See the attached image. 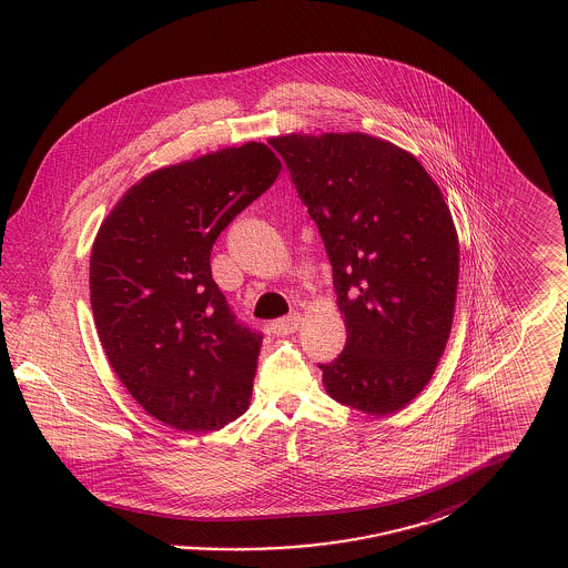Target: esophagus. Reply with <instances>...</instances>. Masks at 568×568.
Wrapping results in <instances>:
<instances>
[{
    "instance_id": "esophagus-1",
    "label": "esophagus",
    "mask_w": 568,
    "mask_h": 568,
    "mask_svg": "<svg viewBox=\"0 0 568 568\" xmlns=\"http://www.w3.org/2000/svg\"><path fill=\"white\" fill-rule=\"evenodd\" d=\"M300 322H302V317H300L297 313H294V315H290V317H283V320L272 322L271 332L274 336H287V334L296 332L297 327H300Z\"/></svg>"
}]
</instances>
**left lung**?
<instances>
[{
	"label": "left lung",
	"instance_id": "left-lung-1",
	"mask_svg": "<svg viewBox=\"0 0 568 568\" xmlns=\"http://www.w3.org/2000/svg\"><path fill=\"white\" fill-rule=\"evenodd\" d=\"M317 223L347 325L343 353L320 364L341 405L389 415L433 378L458 292L452 213L410 153L366 134L272 138Z\"/></svg>",
	"mask_w": 568,
	"mask_h": 568
}]
</instances>
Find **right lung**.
<instances>
[{
	"mask_svg": "<svg viewBox=\"0 0 568 568\" xmlns=\"http://www.w3.org/2000/svg\"><path fill=\"white\" fill-rule=\"evenodd\" d=\"M278 172L262 142L155 170L93 243L91 308L110 366L138 405L176 430L213 433L248 406L264 336L236 320L211 251Z\"/></svg>",
	"mask_w": 568,
	"mask_h": 568,
	"instance_id": "obj_1",
	"label": "right lung"
}]
</instances>
